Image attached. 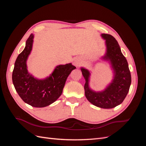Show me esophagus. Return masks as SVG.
<instances>
[{
    "instance_id": "obj_1",
    "label": "esophagus",
    "mask_w": 146,
    "mask_h": 146,
    "mask_svg": "<svg viewBox=\"0 0 146 146\" xmlns=\"http://www.w3.org/2000/svg\"><path fill=\"white\" fill-rule=\"evenodd\" d=\"M74 64L76 65V66H79V65H80V62L78 60H76L74 62Z\"/></svg>"
}]
</instances>
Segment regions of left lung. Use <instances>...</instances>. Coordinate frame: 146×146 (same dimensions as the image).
Instances as JSON below:
<instances>
[{
    "mask_svg": "<svg viewBox=\"0 0 146 146\" xmlns=\"http://www.w3.org/2000/svg\"><path fill=\"white\" fill-rule=\"evenodd\" d=\"M101 36L106 40L107 46V53L103 58L111 63L114 70V78L104 91H93L89 88L90 73L87 69L82 68V72L85 79L84 89L86 99L92 104L102 108H113L121 104L129 92L131 74L127 61L122 54L116 39L108 34L103 33Z\"/></svg>",
    "mask_w": 146,
    "mask_h": 146,
    "instance_id": "1",
    "label": "left lung"
}]
</instances>
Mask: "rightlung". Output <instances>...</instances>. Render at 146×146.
Here are the masks:
<instances>
[{
	"label": "right lung",
	"mask_w": 146,
	"mask_h": 146,
	"mask_svg": "<svg viewBox=\"0 0 146 146\" xmlns=\"http://www.w3.org/2000/svg\"><path fill=\"white\" fill-rule=\"evenodd\" d=\"M33 35L26 41L24 50L17 56L12 74L13 85L24 102L34 107L50 105L59 98L68 77L76 68L71 63L57 66L50 76L38 80L30 75L27 69V58L32 48Z\"/></svg>",
	"instance_id": "1"
}]
</instances>
